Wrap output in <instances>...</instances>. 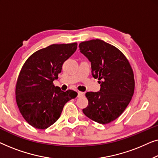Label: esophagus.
Segmentation results:
<instances>
[{
	"label": "esophagus",
	"mask_w": 158,
	"mask_h": 158,
	"mask_svg": "<svg viewBox=\"0 0 158 158\" xmlns=\"http://www.w3.org/2000/svg\"><path fill=\"white\" fill-rule=\"evenodd\" d=\"M82 96H84V92H78V97H81Z\"/></svg>",
	"instance_id": "34e87169"
}]
</instances>
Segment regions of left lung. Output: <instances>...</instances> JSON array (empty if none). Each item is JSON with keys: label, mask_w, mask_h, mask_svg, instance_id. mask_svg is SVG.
<instances>
[{"label": "left lung", "mask_w": 158, "mask_h": 158, "mask_svg": "<svg viewBox=\"0 0 158 158\" xmlns=\"http://www.w3.org/2000/svg\"><path fill=\"white\" fill-rule=\"evenodd\" d=\"M81 54L91 62L92 74L100 90L88 92L84 114L99 124H108L120 116L134 94V74L128 60L115 46L100 39L79 44Z\"/></svg>", "instance_id": "8db88e82"}]
</instances>
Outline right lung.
Masks as SVG:
<instances>
[{
    "label": "right lung",
    "instance_id": "1",
    "mask_svg": "<svg viewBox=\"0 0 158 158\" xmlns=\"http://www.w3.org/2000/svg\"><path fill=\"white\" fill-rule=\"evenodd\" d=\"M77 44H52L34 53L22 67L15 87L20 112L37 129L48 128L58 120L66 102L77 92L55 86L64 62L76 52Z\"/></svg>",
    "mask_w": 158,
    "mask_h": 158
}]
</instances>
